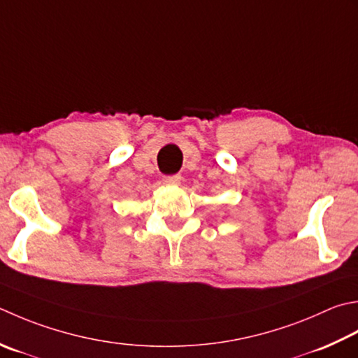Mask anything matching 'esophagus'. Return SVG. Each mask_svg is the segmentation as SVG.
<instances>
[{"label":"esophagus","instance_id":"1","mask_svg":"<svg viewBox=\"0 0 358 358\" xmlns=\"http://www.w3.org/2000/svg\"><path fill=\"white\" fill-rule=\"evenodd\" d=\"M163 183L167 186H177L181 183V175H169V177H164Z\"/></svg>","mask_w":358,"mask_h":358}]
</instances>
